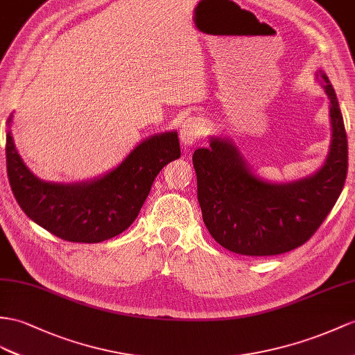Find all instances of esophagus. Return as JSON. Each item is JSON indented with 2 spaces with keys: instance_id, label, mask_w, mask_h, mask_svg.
<instances>
[{
  "instance_id": "1",
  "label": "esophagus",
  "mask_w": 355,
  "mask_h": 355,
  "mask_svg": "<svg viewBox=\"0 0 355 355\" xmlns=\"http://www.w3.org/2000/svg\"><path fill=\"white\" fill-rule=\"evenodd\" d=\"M180 141L185 146H191L203 135V120L198 116L187 117L180 125Z\"/></svg>"
}]
</instances>
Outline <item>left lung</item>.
I'll return each instance as SVG.
<instances>
[{
  "instance_id": "left-lung-1",
  "label": "left lung",
  "mask_w": 355,
  "mask_h": 355,
  "mask_svg": "<svg viewBox=\"0 0 355 355\" xmlns=\"http://www.w3.org/2000/svg\"><path fill=\"white\" fill-rule=\"evenodd\" d=\"M330 99L331 144L315 175L272 184L248 167L229 138L211 137L193 164L197 198L206 229L229 252L274 256L302 245L319 229L339 198L348 171V140L333 85L318 72Z\"/></svg>"
}]
</instances>
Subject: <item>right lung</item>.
Masks as SVG:
<instances>
[{"instance_id":"add662e5","label":"right lung","mask_w":355,"mask_h":355,"mask_svg":"<svg viewBox=\"0 0 355 355\" xmlns=\"http://www.w3.org/2000/svg\"><path fill=\"white\" fill-rule=\"evenodd\" d=\"M12 116L8 117L10 128ZM180 157L178 132L146 138L119 166L98 179L55 184L34 176L6 135L7 176L16 202L40 227L69 243L94 244L117 236L138 217L155 178Z\"/></svg>"}]
</instances>
